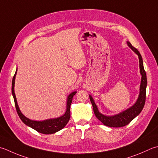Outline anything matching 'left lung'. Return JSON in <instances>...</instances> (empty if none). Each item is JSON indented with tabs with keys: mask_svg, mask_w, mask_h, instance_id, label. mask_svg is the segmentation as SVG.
Masks as SVG:
<instances>
[{
	"mask_svg": "<svg viewBox=\"0 0 158 158\" xmlns=\"http://www.w3.org/2000/svg\"><path fill=\"white\" fill-rule=\"evenodd\" d=\"M127 44L129 47L131 48V50L135 54L138 55L139 63H140L139 64V66H140V73L142 77L140 85V92H139L138 99L135 101V103L131 107L123 111L122 112H120L113 116H106L101 114L98 111V107L95 103L93 98H92L91 95H89V100H90L92 105L95 116H97V118L103 125L107 127H124L128 125L133 119L138 116L142 112L145 103V99H146V89L147 81L146 72H145L143 66V58H142L141 55L139 51L131 44L130 42H127Z\"/></svg>",
	"mask_w": 158,
	"mask_h": 158,
	"instance_id": "1",
	"label": "left lung"
}]
</instances>
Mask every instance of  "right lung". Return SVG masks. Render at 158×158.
<instances>
[{
  "label": "right lung",
  "mask_w": 158,
  "mask_h": 158,
  "mask_svg": "<svg viewBox=\"0 0 158 158\" xmlns=\"http://www.w3.org/2000/svg\"><path fill=\"white\" fill-rule=\"evenodd\" d=\"M16 73H17V69L13 77V80H12L11 92L14 99L15 106V108H16L17 113L22 121H23L26 125L30 127H31L33 129H35V130L38 132L41 133V134H55V133L59 131L60 130H61V129H62L66 125L67 123H69L70 120V105L73 101V98L74 96H75V94L77 93V92L76 91L73 92L72 93H70L69 96H68L67 101H66V112H65L64 115L58 117V118L40 120V121H38V120H31L29 118H27L25 116H24L23 114H22L17 103L16 97H15V94L14 92L15 79V76H16Z\"/></svg>",
  "instance_id": "add662e5"
}]
</instances>
